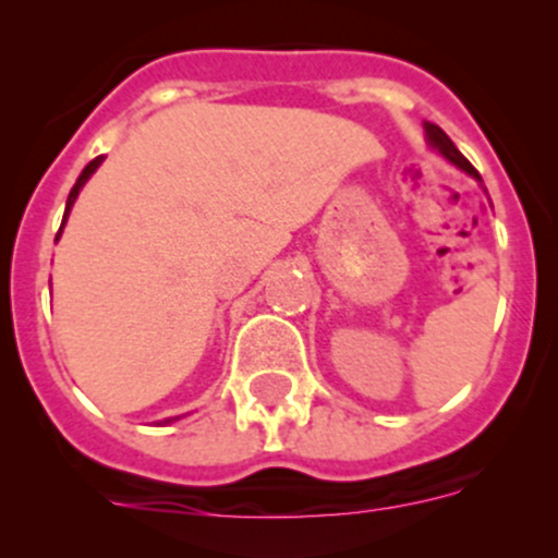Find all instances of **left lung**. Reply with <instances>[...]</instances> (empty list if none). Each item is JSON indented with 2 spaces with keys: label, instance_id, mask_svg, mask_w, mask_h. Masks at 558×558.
Segmentation results:
<instances>
[{
  "label": "left lung",
  "instance_id": "1",
  "mask_svg": "<svg viewBox=\"0 0 558 558\" xmlns=\"http://www.w3.org/2000/svg\"><path fill=\"white\" fill-rule=\"evenodd\" d=\"M426 137H429V143L435 145V148L440 150V154L446 156L448 161H453L456 167H461V170H464V172H470L472 178H477V180H481V174H477L475 167H472L470 161H466L464 156L459 154V148H456V145L451 143V137H448V134L442 132V129L437 126V123H426Z\"/></svg>",
  "mask_w": 558,
  "mask_h": 558
}]
</instances>
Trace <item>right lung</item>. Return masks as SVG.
Listing matches in <instances>:
<instances>
[{
	"instance_id": "right-lung-1",
	"label": "right lung",
	"mask_w": 558,
	"mask_h": 558,
	"mask_svg": "<svg viewBox=\"0 0 558 558\" xmlns=\"http://www.w3.org/2000/svg\"><path fill=\"white\" fill-rule=\"evenodd\" d=\"M102 165V156H97V159L94 161H88L86 165V170L81 172V178H77V183L72 185V191H70V199H66V210H64V221H66V216H70V210H72V205H75V199H77V194H81V189H83V183H86L88 178H92L94 174V170H97V167ZM61 227H64V223H61ZM59 234H61V229H59ZM59 234H56V240H59ZM172 421V418H170Z\"/></svg>"
}]
</instances>
